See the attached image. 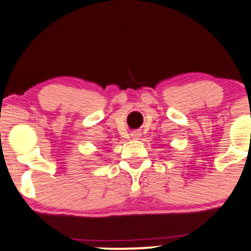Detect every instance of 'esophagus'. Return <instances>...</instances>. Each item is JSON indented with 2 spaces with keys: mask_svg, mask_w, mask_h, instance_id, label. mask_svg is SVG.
Masks as SVG:
<instances>
[{
  "mask_svg": "<svg viewBox=\"0 0 251 251\" xmlns=\"http://www.w3.org/2000/svg\"><path fill=\"white\" fill-rule=\"evenodd\" d=\"M131 137L134 138V140H140V138H141V132L140 131L131 132Z\"/></svg>",
  "mask_w": 251,
  "mask_h": 251,
  "instance_id": "esophagus-1",
  "label": "esophagus"
}]
</instances>
